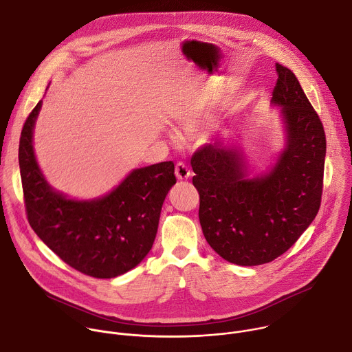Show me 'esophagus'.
I'll return each mask as SVG.
<instances>
[{"instance_id":"34e87169","label":"esophagus","mask_w":352,"mask_h":352,"mask_svg":"<svg viewBox=\"0 0 352 352\" xmlns=\"http://www.w3.org/2000/svg\"><path fill=\"white\" fill-rule=\"evenodd\" d=\"M175 175L178 179H188L190 177V170L184 162H179L175 166Z\"/></svg>"}]
</instances>
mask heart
<instances>
[{
    "instance_id": "heart-1",
    "label": "heart",
    "mask_w": 352,
    "mask_h": 352,
    "mask_svg": "<svg viewBox=\"0 0 352 352\" xmlns=\"http://www.w3.org/2000/svg\"><path fill=\"white\" fill-rule=\"evenodd\" d=\"M182 125L186 128V129H192L195 125H193V122L190 121V120H185V121H182Z\"/></svg>"
}]
</instances>
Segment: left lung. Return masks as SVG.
Masks as SVG:
<instances>
[{
	"label": "left lung",
	"mask_w": 352,
	"mask_h": 352,
	"mask_svg": "<svg viewBox=\"0 0 352 352\" xmlns=\"http://www.w3.org/2000/svg\"><path fill=\"white\" fill-rule=\"evenodd\" d=\"M272 103L280 106L287 144L274 168L250 179L239 150L219 142L190 159L199 192V221L230 263L258 266L283 255L316 217L323 192L326 135L296 76L281 64Z\"/></svg>",
	"instance_id": "left-lung-1"
}]
</instances>
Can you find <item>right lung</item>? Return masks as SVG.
Here are the masks:
<instances>
[{
	"label": "right lung",
	"instance_id": "add662e5",
	"mask_svg": "<svg viewBox=\"0 0 352 352\" xmlns=\"http://www.w3.org/2000/svg\"><path fill=\"white\" fill-rule=\"evenodd\" d=\"M41 102L26 118L19 140V168L28 221L37 236L75 270L113 278L152 249L164 199L177 182L174 163L133 170L104 197L78 202L44 179L32 144Z\"/></svg>",
	"mask_w": 352,
	"mask_h": 352
}]
</instances>
